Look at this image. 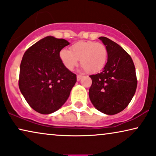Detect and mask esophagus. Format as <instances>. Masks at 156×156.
Returning <instances> with one entry per match:
<instances>
[{
    "label": "esophagus",
    "mask_w": 156,
    "mask_h": 156,
    "mask_svg": "<svg viewBox=\"0 0 156 156\" xmlns=\"http://www.w3.org/2000/svg\"><path fill=\"white\" fill-rule=\"evenodd\" d=\"M83 77V76H80V75H77V80H78V81H80V80L82 79Z\"/></svg>",
    "instance_id": "34e87169"
}]
</instances>
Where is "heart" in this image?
I'll return each mask as SVG.
<instances>
[{"mask_svg":"<svg viewBox=\"0 0 156 156\" xmlns=\"http://www.w3.org/2000/svg\"><path fill=\"white\" fill-rule=\"evenodd\" d=\"M60 59L68 70H72L80 60L83 69L89 73H96L106 65L108 50L101 43L93 41H79L70 47V51L63 49L60 51Z\"/></svg>","mask_w":156,"mask_h":156,"instance_id":"1","label":"heart"}]
</instances>
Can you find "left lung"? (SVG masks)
<instances>
[{
    "label": "left lung",
    "instance_id": "left-lung-1",
    "mask_svg": "<svg viewBox=\"0 0 156 156\" xmlns=\"http://www.w3.org/2000/svg\"><path fill=\"white\" fill-rule=\"evenodd\" d=\"M99 39L107 48L108 61L100 73L90 76L92 85L89 98L98 111L115 115L128 106L136 93V68L123 48L106 37Z\"/></svg>",
    "mask_w": 156,
    "mask_h": 156
}]
</instances>
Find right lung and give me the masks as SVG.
Here are the masks:
<instances>
[{
  "instance_id": "1",
  "label": "right lung",
  "mask_w": 156,
  "mask_h": 156,
  "mask_svg": "<svg viewBox=\"0 0 156 156\" xmlns=\"http://www.w3.org/2000/svg\"><path fill=\"white\" fill-rule=\"evenodd\" d=\"M70 43L47 36L25 52L20 66L18 86L27 103L41 114L61 108L76 83V75L60 59V51Z\"/></svg>"
}]
</instances>
